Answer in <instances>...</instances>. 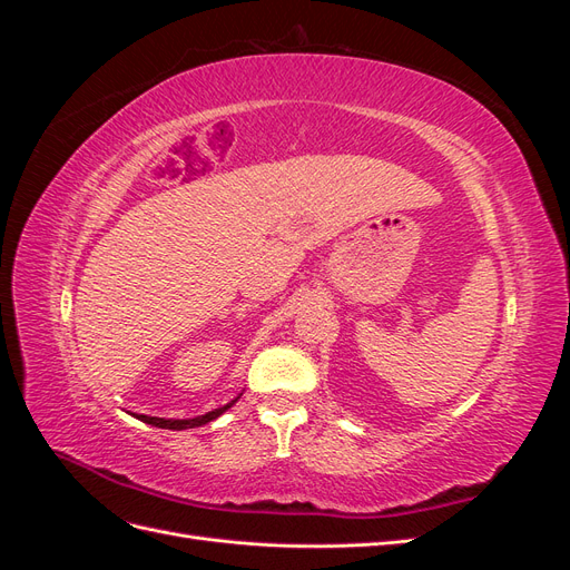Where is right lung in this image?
I'll return each instance as SVG.
<instances>
[{"mask_svg": "<svg viewBox=\"0 0 570 570\" xmlns=\"http://www.w3.org/2000/svg\"><path fill=\"white\" fill-rule=\"evenodd\" d=\"M235 402L220 406V409H214L209 413H204V416H197V419H189V421H166V419H157V416H137L142 423H149V425H157V428H166V430H185V428H197V425H206L209 421L218 419L223 411H228Z\"/></svg>", "mask_w": 570, "mask_h": 570, "instance_id": "1", "label": "right lung"}]
</instances>
